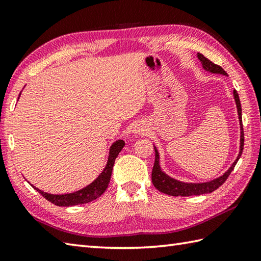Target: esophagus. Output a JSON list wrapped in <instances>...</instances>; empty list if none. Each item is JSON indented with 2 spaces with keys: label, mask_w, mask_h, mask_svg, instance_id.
Instances as JSON below:
<instances>
[{
  "label": "esophagus",
  "mask_w": 261,
  "mask_h": 261,
  "mask_svg": "<svg viewBox=\"0 0 261 261\" xmlns=\"http://www.w3.org/2000/svg\"><path fill=\"white\" fill-rule=\"evenodd\" d=\"M132 135L138 136V135H142L144 132L147 131V127L145 125V123H142V122H137L135 123V125L132 126Z\"/></svg>",
  "instance_id": "obj_1"
}]
</instances>
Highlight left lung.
I'll return each mask as SVG.
<instances>
[{
	"instance_id": "8db88e82",
	"label": "left lung",
	"mask_w": 261,
	"mask_h": 261,
	"mask_svg": "<svg viewBox=\"0 0 261 261\" xmlns=\"http://www.w3.org/2000/svg\"><path fill=\"white\" fill-rule=\"evenodd\" d=\"M198 59L200 60L203 70H206L211 73L227 75V73L223 70V68H221V66L215 64V63H213L211 60L205 58L202 54L198 53ZM233 97H234V100H236V105H237V110H238L241 135H240L239 155L237 157V160L233 162L231 167H229L223 175L214 178V180H211V181L199 182V183L182 182V181L176 180V178L171 177L170 175H167L164 171H162L161 164H160V152H158L157 148L154 146L155 163H154V167H152V172H151V181H152V185H154V187L157 189L158 191L165 193V195H168V196H173V197H189V196L206 195V193H212L213 191H215L216 189H218L224 182L226 181V178L228 177L229 174H231L233 168L236 167L238 161L240 160V157H241V155H242L243 145H244V135H243V126H242V109H241V103H240V98H239L237 90L233 91Z\"/></svg>"
}]
</instances>
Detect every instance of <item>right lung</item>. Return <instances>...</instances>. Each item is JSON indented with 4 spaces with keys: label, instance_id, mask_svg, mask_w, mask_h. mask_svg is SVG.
Masks as SVG:
<instances>
[{
    "label": "right lung",
    "instance_id": "right-lung-1",
    "mask_svg": "<svg viewBox=\"0 0 261 261\" xmlns=\"http://www.w3.org/2000/svg\"><path fill=\"white\" fill-rule=\"evenodd\" d=\"M124 145L125 142L123 140H116L114 144H112V146L110 147L109 158H107V164L103 172H101L100 174L96 177V180L91 182L90 185L80 189L78 191L72 193H65V195H52V193H47L39 190L38 188H36L34 186L32 187L36 189L46 200H48L49 202H52L54 205L60 207L75 206L81 205V203L93 201L95 199L103 195L107 187H109L112 171H113V166L115 163V158L119 155V152L122 150V148L124 147Z\"/></svg>",
    "mask_w": 261,
    "mask_h": 261
}]
</instances>
